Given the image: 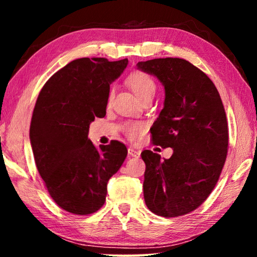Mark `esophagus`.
Instances as JSON below:
<instances>
[{
	"instance_id": "34e87169",
	"label": "esophagus",
	"mask_w": 257,
	"mask_h": 257,
	"mask_svg": "<svg viewBox=\"0 0 257 257\" xmlns=\"http://www.w3.org/2000/svg\"><path fill=\"white\" fill-rule=\"evenodd\" d=\"M128 154H129V156H132V158H139V156H141V152L135 150L134 147H129Z\"/></svg>"
}]
</instances>
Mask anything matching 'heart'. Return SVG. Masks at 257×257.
Instances as JSON below:
<instances>
[{
	"instance_id": "1",
	"label": "heart",
	"mask_w": 257,
	"mask_h": 257,
	"mask_svg": "<svg viewBox=\"0 0 257 257\" xmlns=\"http://www.w3.org/2000/svg\"><path fill=\"white\" fill-rule=\"evenodd\" d=\"M127 85L142 102H144L149 98H153L156 92V85L153 78L142 71H135L130 73L129 77L127 78ZM112 97L113 95L111 94L110 98H108L110 102L112 101ZM143 129H144L143 124L138 122L127 123L123 128L125 135L130 139L137 138L138 135L143 132Z\"/></svg>"
}]
</instances>
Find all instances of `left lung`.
<instances>
[{"label":"left lung","instance_id":"8db88e82","mask_svg":"<svg viewBox=\"0 0 257 257\" xmlns=\"http://www.w3.org/2000/svg\"><path fill=\"white\" fill-rule=\"evenodd\" d=\"M137 68L164 86V107L151 128L152 142L173 149L163 161L152 151L142 152L145 203L156 215H185L212 193L227 159L223 104L210 78L184 59L149 60Z\"/></svg>","mask_w":257,"mask_h":257}]
</instances>
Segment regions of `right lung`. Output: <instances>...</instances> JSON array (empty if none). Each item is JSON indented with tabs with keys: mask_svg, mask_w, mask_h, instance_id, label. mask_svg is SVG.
<instances>
[{
	"mask_svg": "<svg viewBox=\"0 0 257 257\" xmlns=\"http://www.w3.org/2000/svg\"><path fill=\"white\" fill-rule=\"evenodd\" d=\"M127 64L128 59L73 60L45 82L35 104L29 130L35 163L50 196L73 214L103 206L107 181L127 156L118 141L96 149L88 139L90 122L106 114L110 84Z\"/></svg>",
	"mask_w": 257,
	"mask_h": 257,
	"instance_id": "right-lung-1",
	"label": "right lung"
}]
</instances>
